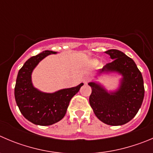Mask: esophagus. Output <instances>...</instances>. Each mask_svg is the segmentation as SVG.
Returning a JSON list of instances; mask_svg holds the SVG:
<instances>
[{
	"label": "esophagus",
	"mask_w": 153,
	"mask_h": 153,
	"mask_svg": "<svg viewBox=\"0 0 153 153\" xmlns=\"http://www.w3.org/2000/svg\"><path fill=\"white\" fill-rule=\"evenodd\" d=\"M82 81H83L84 83H87V82H88L90 81V77L89 76H85V77H84V79H82Z\"/></svg>",
	"instance_id": "34e87169"
}]
</instances>
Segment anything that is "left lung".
<instances>
[{"instance_id":"1","label":"left lung","mask_w":153,"mask_h":153,"mask_svg":"<svg viewBox=\"0 0 153 153\" xmlns=\"http://www.w3.org/2000/svg\"><path fill=\"white\" fill-rule=\"evenodd\" d=\"M105 53L113 62L99 71L100 74L117 72L122 74L120 86L108 92L102 85L91 82L89 104L98 119L109 126H122L131 121L137 113L144 97V85L140 71L133 59L117 49Z\"/></svg>"}]
</instances>
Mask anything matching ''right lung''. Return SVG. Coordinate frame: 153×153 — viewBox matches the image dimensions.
I'll use <instances>...</instances> for the list:
<instances>
[{
	"label": "right lung",
	"mask_w": 153,
	"mask_h": 153,
	"mask_svg": "<svg viewBox=\"0 0 153 153\" xmlns=\"http://www.w3.org/2000/svg\"><path fill=\"white\" fill-rule=\"evenodd\" d=\"M53 51L46 50L30 58L19 70L15 86V99L20 112L30 123L39 126H51L65 116L70 101L83 83L64 88L54 93H45L34 88L31 74L39 62Z\"/></svg>",
	"instance_id": "obj_1"
}]
</instances>
